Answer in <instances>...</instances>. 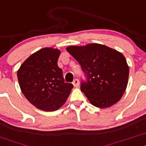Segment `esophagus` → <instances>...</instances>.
Returning a JSON list of instances; mask_svg holds the SVG:
<instances>
[{"label": "esophagus", "mask_w": 146, "mask_h": 146, "mask_svg": "<svg viewBox=\"0 0 146 146\" xmlns=\"http://www.w3.org/2000/svg\"><path fill=\"white\" fill-rule=\"evenodd\" d=\"M73 85L74 87H78V86H79V80H78L77 79H75L73 81Z\"/></svg>", "instance_id": "34e87169"}]
</instances>
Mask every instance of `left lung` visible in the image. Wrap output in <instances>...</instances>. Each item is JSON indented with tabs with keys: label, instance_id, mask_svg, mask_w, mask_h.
I'll list each match as a JSON object with an SVG mask.
<instances>
[{
	"label": "left lung",
	"instance_id": "8db88e82",
	"mask_svg": "<svg viewBox=\"0 0 146 146\" xmlns=\"http://www.w3.org/2000/svg\"><path fill=\"white\" fill-rule=\"evenodd\" d=\"M66 50L85 74L86 81H81V90L93 106L107 108L121 99L129 77V66L121 53L96 43L70 46Z\"/></svg>",
	"mask_w": 146,
	"mask_h": 146
}]
</instances>
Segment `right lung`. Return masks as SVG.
I'll return each instance as SVG.
<instances>
[{"label": "right lung", "mask_w": 146, "mask_h": 146, "mask_svg": "<svg viewBox=\"0 0 146 146\" xmlns=\"http://www.w3.org/2000/svg\"><path fill=\"white\" fill-rule=\"evenodd\" d=\"M60 51L43 48L30 56L17 72L21 92L33 106L45 111H54L66 102L73 88L65 83L58 66Z\"/></svg>", "instance_id": "add662e5"}]
</instances>
